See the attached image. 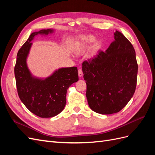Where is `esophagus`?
Masks as SVG:
<instances>
[{
	"label": "esophagus",
	"instance_id": "1",
	"mask_svg": "<svg viewBox=\"0 0 155 155\" xmlns=\"http://www.w3.org/2000/svg\"><path fill=\"white\" fill-rule=\"evenodd\" d=\"M78 76L79 78H81L83 76V72H82V70L79 68L78 69Z\"/></svg>",
	"mask_w": 155,
	"mask_h": 155
}]
</instances>
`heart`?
<instances>
[{
  "mask_svg": "<svg viewBox=\"0 0 155 155\" xmlns=\"http://www.w3.org/2000/svg\"><path fill=\"white\" fill-rule=\"evenodd\" d=\"M95 38L92 35L83 36L81 37L80 41H78L76 45V52L80 53L85 50L92 42L94 41Z\"/></svg>",
  "mask_w": 155,
  "mask_h": 155,
  "instance_id": "heart-1",
  "label": "heart"
}]
</instances>
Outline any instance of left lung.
<instances>
[{"instance_id":"8db88e82","label":"left lung","mask_w":155,"mask_h":155,"mask_svg":"<svg viewBox=\"0 0 155 155\" xmlns=\"http://www.w3.org/2000/svg\"><path fill=\"white\" fill-rule=\"evenodd\" d=\"M105 51H98L82 64L86 96L91 109L111 114L120 111L133 96L138 64L133 46L118 31Z\"/></svg>"}]
</instances>
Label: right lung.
I'll use <instances>...</instances> for the list:
<instances>
[{"label":"right lung","mask_w":155,"mask_h":155,"mask_svg":"<svg viewBox=\"0 0 155 155\" xmlns=\"http://www.w3.org/2000/svg\"><path fill=\"white\" fill-rule=\"evenodd\" d=\"M54 29L33 32L17 55L15 77L18 96L26 107L41 118H51L59 114L66 105L67 91L72 83L78 81L76 67L59 68L46 78H37L30 72L27 64L32 43L37 35H48Z\"/></svg>","instance_id":"add662e5"}]
</instances>
